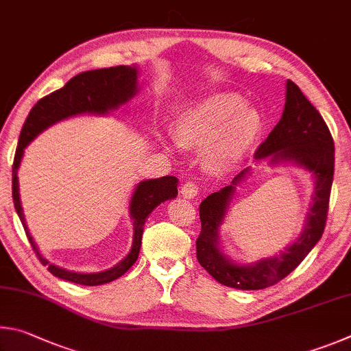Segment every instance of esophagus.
Wrapping results in <instances>:
<instances>
[{"mask_svg":"<svg viewBox=\"0 0 351 351\" xmlns=\"http://www.w3.org/2000/svg\"><path fill=\"white\" fill-rule=\"evenodd\" d=\"M180 194H182V197H183V199H194V197H197V194H199V186L195 185L194 182H186L185 185L182 186V189H180Z\"/></svg>","mask_w":351,"mask_h":351,"instance_id":"obj_1","label":"esophagus"}]
</instances>
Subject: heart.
Here are the masks:
<instances>
[{"label": "heart", "instance_id": "b5f03b06", "mask_svg": "<svg viewBox=\"0 0 351 351\" xmlns=\"http://www.w3.org/2000/svg\"><path fill=\"white\" fill-rule=\"evenodd\" d=\"M262 119L237 94H216L177 117L176 137L188 147H204L208 169L223 172L241 162L257 138Z\"/></svg>", "mask_w": 351, "mask_h": 351}]
</instances>
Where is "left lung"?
<instances>
[{"label":"left lung","mask_w":351,"mask_h":351,"mask_svg":"<svg viewBox=\"0 0 351 351\" xmlns=\"http://www.w3.org/2000/svg\"><path fill=\"white\" fill-rule=\"evenodd\" d=\"M268 158L269 165L293 163L313 174L310 211L299 237L282 253L253 263H239L220 250L219 228L228 213L230 202L250 172L245 168L228 186L202 202L199 213L202 231L195 242L197 261L219 284L237 290H262L287 278L315 248L327 222L328 200L335 172V145L317 109L306 100L298 84L287 82L285 108L278 125L259 146L254 160Z\"/></svg>","instance_id":"obj_1"}]
</instances>
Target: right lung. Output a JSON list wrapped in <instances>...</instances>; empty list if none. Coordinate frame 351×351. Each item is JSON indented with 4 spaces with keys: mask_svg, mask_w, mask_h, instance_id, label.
<instances>
[{
    "mask_svg": "<svg viewBox=\"0 0 351 351\" xmlns=\"http://www.w3.org/2000/svg\"><path fill=\"white\" fill-rule=\"evenodd\" d=\"M138 66L135 64L115 66L108 67V69H95L78 73V75L71 78L61 89L43 97L32 108L26 121H24L20 140H18L14 166H12V197H14L16 214L21 220L30 245H32L34 253L55 278L89 287L103 285L119 279L137 261L146 217L160 204L177 197V183H179V180L172 176H165L160 177V179H149L137 183L131 202H129V214H131L134 220L132 247L125 259L112 268L104 269V271L100 273L69 271V269L53 265V263L45 259L38 247L35 245L32 236H30L26 219H24L20 200V186H18V168H20L24 149H26L27 145L36 135L46 131L47 128H51L61 120L69 119V117L82 114L108 115L112 110H117L138 92Z\"/></svg>",
    "mask_w": 351,
    "mask_h": 351,
    "instance_id": "1",
    "label": "right lung"
}]
</instances>
